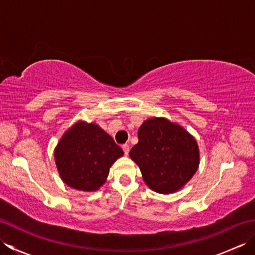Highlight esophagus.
<instances>
[{"label":"esophagus","instance_id":"1","mask_svg":"<svg viewBox=\"0 0 255 255\" xmlns=\"http://www.w3.org/2000/svg\"><path fill=\"white\" fill-rule=\"evenodd\" d=\"M123 150H124V152H125V154H128L129 153V145L128 144H124L123 145Z\"/></svg>","mask_w":255,"mask_h":255}]
</instances>
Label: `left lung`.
Listing matches in <instances>:
<instances>
[{"instance_id": "1", "label": "left lung", "mask_w": 255, "mask_h": 255, "mask_svg": "<svg viewBox=\"0 0 255 255\" xmlns=\"http://www.w3.org/2000/svg\"><path fill=\"white\" fill-rule=\"evenodd\" d=\"M138 139L129 155L152 191L174 193L196 173L197 142L180 125L162 117L147 119L138 129Z\"/></svg>"}]
</instances>
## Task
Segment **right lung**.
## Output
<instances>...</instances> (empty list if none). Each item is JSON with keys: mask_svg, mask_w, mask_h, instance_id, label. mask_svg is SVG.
Here are the masks:
<instances>
[{"mask_svg": "<svg viewBox=\"0 0 255 255\" xmlns=\"http://www.w3.org/2000/svg\"><path fill=\"white\" fill-rule=\"evenodd\" d=\"M124 155L123 149L96 124L78 122L66 131L55 149L59 174L68 186L97 191L111 166Z\"/></svg>", "mask_w": 255, "mask_h": 255, "instance_id": "1", "label": "right lung"}]
</instances>
